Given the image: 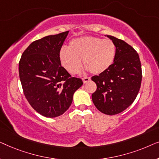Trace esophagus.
I'll list each match as a JSON object with an SVG mask.
<instances>
[{
  "label": "esophagus",
  "mask_w": 159,
  "mask_h": 159,
  "mask_svg": "<svg viewBox=\"0 0 159 159\" xmlns=\"http://www.w3.org/2000/svg\"><path fill=\"white\" fill-rule=\"evenodd\" d=\"M90 80H91L90 77H85L82 78V81H83L84 83H86V82H89Z\"/></svg>",
  "instance_id": "esophagus-1"
}]
</instances>
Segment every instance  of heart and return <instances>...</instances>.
Wrapping results in <instances>:
<instances>
[{
    "label": "heart",
    "instance_id": "1",
    "mask_svg": "<svg viewBox=\"0 0 159 159\" xmlns=\"http://www.w3.org/2000/svg\"><path fill=\"white\" fill-rule=\"evenodd\" d=\"M116 52V45L111 40L85 36L71 40L69 48L62 47L59 58L64 68L71 75L80 71L81 58L91 73L98 75L111 66Z\"/></svg>",
    "mask_w": 159,
    "mask_h": 159
}]
</instances>
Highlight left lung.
I'll list each match as a JSON object with an SVG mask.
<instances>
[{"mask_svg": "<svg viewBox=\"0 0 159 159\" xmlns=\"http://www.w3.org/2000/svg\"><path fill=\"white\" fill-rule=\"evenodd\" d=\"M107 37L116 45V57L109 69L91 78L97 85L92 100L103 114L115 115L135 100L142 82V68L138 53L131 45L115 37Z\"/></svg>", "mask_w": 159, "mask_h": 159, "instance_id": "left-lung-1", "label": "left lung"}]
</instances>
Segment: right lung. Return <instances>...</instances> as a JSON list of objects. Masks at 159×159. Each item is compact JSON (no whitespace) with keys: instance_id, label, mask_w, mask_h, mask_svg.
<instances>
[{"instance_id":"obj_1","label":"right lung","mask_w":159,"mask_h":159,"mask_svg":"<svg viewBox=\"0 0 159 159\" xmlns=\"http://www.w3.org/2000/svg\"><path fill=\"white\" fill-rule=\"evenodd\" d=\"M69 32L34 41L19 63L23 92L30 106L45 117L64 114L72 103L74 93L82 84L80 78L61 66L59 52Z\"/></svg>"}]
</instances>
